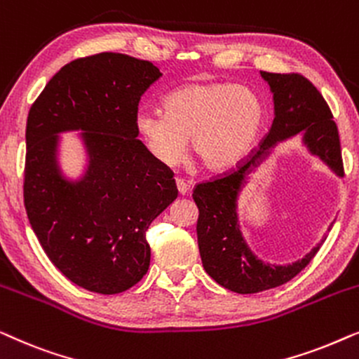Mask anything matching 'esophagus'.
<instances>
[{
	"mask_svg": "<svg viewBox=\"0 0 359 359\" xmlns=\"http://www.w3.org/2000/svg\"><path fill=\"white\" fill-rule=\"evenodd\" d=\"M175 184H176V189H178V193H180L181 196H184L186 193H188V184H186L184 180L175 178Z\"/></svg>",
	"mask_w": 359,
	"mask_h": 359,
	"instance_id": "1",
	"label": "esophagus"
}]
</instances>
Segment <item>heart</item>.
Here are the masks:
<instances>
[{
  "label": "heart",
  "instance_id": "obj_1",
  "mask_svg": "<svg viewBox=\"0 0 359 359\" xmlns=\"http://www.w3.org/2000/svg\"><path fill=\"white\" fill-rule=\"evenodd\" d=\"M266 121L258 93L227 81H196L165 97L163 112L140 109L135 129L165 166L183 158L188 139L204 170L225 171L250 154Z\"/></svg>",
  "mask_w": 359,
  "mask_h": 359
}]
</instances>
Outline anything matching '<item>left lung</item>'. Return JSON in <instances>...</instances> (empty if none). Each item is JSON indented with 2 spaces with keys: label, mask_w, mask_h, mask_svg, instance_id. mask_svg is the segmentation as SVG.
Wrapping results in <instances>:
<instances>
[{
  "label": "left lung",
  "mask_w": 359,
  "mask_h": 359,
  "mask_svg": "<svg viewBox=\"0 0 359 359\" xmlns=\"http://www.w3.org/2000/svg\"><path fill=\"white\" fill-rule=\"evenodd\" d=\"M274 97V121L266 137L245 158L224 173L196 184L193 199L199 209L198 245L205 273L229 291L255 294L278 287L297 276L320 243L299 262L287 266L263 263L250 252L238 230L235 201L243 176L255 160L276 142L304 134V142L337 175L345 176L340 135L333 114L320 91L299 73L262 72Z\"/></svg>",
  "instance_id": "1"
}]
</instances>
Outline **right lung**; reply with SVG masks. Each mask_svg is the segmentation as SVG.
<instances>
[{
	"label": "right lung",
	"mask_w": 359,
	"mask_h": 359,
	"mask_svg": "<svg viewBox=\"0 0 359 359\" xmlns=\"http://www.w3.org/2000/svg\"><path fill=\"white\" fill-rule=\"evenodd\" d=\"M161 76L149 60L102 52L62 67L32 102L26 126L24 208L48 259L72 283L117 294L150 264L147 230L178 196L173 171L137 139L144 93ZM85 130L92 163L68 184L56 170V134Z\"/></svg>",
	"instance_id": "add662e5"
}]
</instances>
